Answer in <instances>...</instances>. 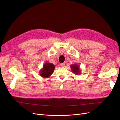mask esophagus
<instances>
[{"mask_svg": "<svg viewBox=\"0 0 120 120\" xmlns=\"http://www.w3.org/2000/svg\"><path fill=\"white\" fill-rule=\"evenodd\" d=\"M60 66L61 67H64V66H65V64H64V63H62V64H60Z\"/></svg>", "mask_w": 120, "mask_h": 120, "instance_id": "esophagus-1", "label": "esophagus"}]
</instances>
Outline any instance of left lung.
<instances>
[{"mask_svg": "<svg viewBox=\"0 0 120 120\" xmlns=\"http://www.w3.org/2000/svg\"><path fill=\"white\" fill-rule=\"evenodd\" d=\"M71 68L72 72L75 75H80L81 74V70L79 65L77 64H72L71 65Z\"/></svg>", "mask_w": 120, "mask_h": 120, "instance_id": "8db88e82", "label": "left lung"}]
</instances>
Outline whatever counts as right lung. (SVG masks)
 <instances>
[{
  "instance_id": "right-lung-1",
  "label": "right lung",
  "mask_w": 120,
  "mask_h": 120,
  "mask_svg": "<svg viewBox=\"0 0 120 120\" xmlns=\"http://www.w3.org/2000/svg\"><path fill=\"white\" fill-rule=\"evenodd\" d=\"M55 66L52 63L46 62L43 64V68L39 71V75L43 78H48L54 71Z\"/></svg>"
}]
</instances>
